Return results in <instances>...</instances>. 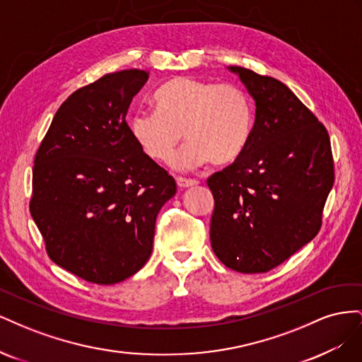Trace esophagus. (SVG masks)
I'll use <instances>...</instances> for the list:
<instances>
[{
    "label": "esophagus",
    "instance_id": "1",
    "mask_svg": "<svg viewBox=\"0 0 362 362\" xmlns=\"http://www.w3.org/2000/svg\"><path fill=\"white\" fill-rule=\"evenodd\" d=\"M177 184L180 189H187V187H193V185H198L199 182L196 180H187V178H182V177H178L177 178Z\"/></svg>",
    "mask_w": 362,
    "mask_h": 362
}]
</instances>
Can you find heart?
I'll return each instance as SVG.
<instances>
[{
	"label": "heart",
	"mask_w": 362,
	"mask_h": 362,
	"mask_svg": "<svg viewBox=\"0 0 362 362\" xmlns=\"http://www.w3.org/2000/svg\"><path fill=\"white\" fill-rule=\"evenodd\" d=\"M157 110H137L128 129L148 157L168 161L184 137L192 140L175 158L181 169L210 160L216 166L237 161L254 131L247 93L235 84H216L192 76H175L154 93Z\"/></svg>",
	"instance_id": "b5f03b06"
}]
</instances>
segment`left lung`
<instances>
[{"mask_svg": "<svg viewBox=\"0 0 362 362\" xmlns=\"http://www.w3.org/2000/svg\"><path fill=\"white\" fill-rule=\"evenodd\" d=\"M255 101L249 145L206 180L214 196L210 238L216 257L240 273H264L310 243L332 185L329 134L288 87L229 66Z\"/></svg>", "mask_w": 362, "mask_h": 362, "instance_id": "obj_1", "label": "left lung"}]
</instances>
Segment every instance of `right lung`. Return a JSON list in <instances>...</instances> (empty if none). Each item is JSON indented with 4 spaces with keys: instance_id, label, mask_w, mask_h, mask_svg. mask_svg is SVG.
<instances>
[{
    "instance_id": "1",
    "label": "right lung",
    "mask_w": 362,
    "mask_h": 362,
    "mask_svg": "<svg viewBox=\"0 0 362 362\" xmlns=\"http://www.w3.org/2000/svg\"><path fill=\"white\" fill-rule=\"evenodd\" d=\"M149 78L107 74L75 90L36 152L30 213L49 258L84 281L110 286L146 264L160 208L177 182L131 137L125 120Z\"/></svg>"
}]
</instances>
